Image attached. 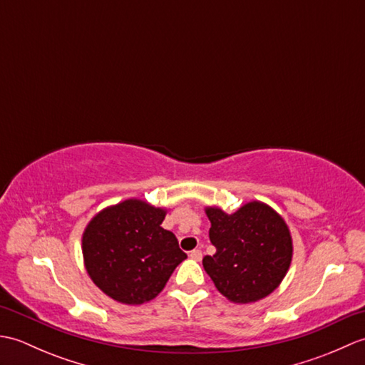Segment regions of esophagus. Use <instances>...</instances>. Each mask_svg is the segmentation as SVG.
Instances as JSON below:
<instances>
[{
  "label": "esophagus",
  "mask_w": 365,
  "mask_h": 365,
  "mask_svg": "<svg viewBox=\"0 0 365 365\" xmlns=\"http://www.w3.org/2000/svg\"><path fill=\"white\" fill-rule=\"evenodd\" d=\"M190 257L195 259V260H200V259H202V251H200V250H192L190 252Z\"/></svg>",
  "instance_id": "obj_1"
}]
</instances>
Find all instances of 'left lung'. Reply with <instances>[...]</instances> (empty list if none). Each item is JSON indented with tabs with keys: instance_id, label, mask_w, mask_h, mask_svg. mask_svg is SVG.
Masks as SVG:
<instances>
[{
	"instance_id": "obj_1",
	"label": "left lung",
	"mask_w": 365,
	"mask_h": 365,
	"mask_svg": "<svg viewBox=\"0 0 365 365\" xmlns=\"http://www.w3.org/2000/svg\"><path fill=\"white\" fill-rule=\"evenodd\" d=\"M205 212L216 252L205 255L202 265L216 289L240 304L268 297L292 262V237L285 221L257 200L232 215L215 207Z\"/></svg>"
}]
</instances>
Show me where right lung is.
<instances>
[{"label":"right lung","mask_w":365,"mask_h":365,"mask_svg":"<svg viewBox=\"0 0 365 365\" xmlns=\"http://www.w3.org/2000/svg\"><path fill=\"white\" fill-rule=\"evenodd\" d=\"M165 215L163 208L128 199L105 208L88 224L84 265L108 297L123 304L150 301L187 259L173 232L161 227Z\"/></svg>","instance_id":"1"}]
</instances>
